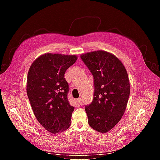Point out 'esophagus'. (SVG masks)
I'll list each match as a JSON object with an SVG mask.
<instances>
[{
    "label": "esophagus",
    "instance_id": "1",
    "mask_svg": "<svg viewBox=\"0 0 160 160\" xmlns=\"http://www.w3.org/2000/svg\"><path fill=\"white\" fill-rule=\"evenodd\" d=\"M76 101H77V103L79 105H81L82 104V99H81V98H79V99H77Z\"/></svg>",
    "mask_w": 160,
    "mask_h": 160
}]
</instances>
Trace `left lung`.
Here are the masks:
<instances>
[{"instance_id": "1", "label": "left lung", "mask_w": 160, "mask_h": 160, "mask_svg": "<svg viewBox=\"0 0 160 160\" xmlns=\"http://www.w3.org/2000/svg\"><path fill=\"white\" fill-rule=\"evenodd\" d=\"M81 59L93 76V99L85 107L89 125L106 133L119 122L126 109L130 93L128 72L120 60L104 51L85 53Z\"/></svg>"}]
</instances>
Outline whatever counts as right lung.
I'll list each match as a JSON object with an SVG mask.
<instances>
[{
    "label": "right lung",
    "mask_w": 160,
    "mask_h": 160,
    "mask_svg": "<svg viewBox=\"0 0 160 160\" xmlns=\"http://www.w3.org/2000/svg\"><path fill=\"white\" fill-rule=\"evenodd\" d=\"M77 59L75 55L46 53L32 62L27 75V93L38 122L52 133L70 126L75 108L67 95L65 71Z\"/></svg>",
    "instance_id": "add662e5"
}]
</instances>
